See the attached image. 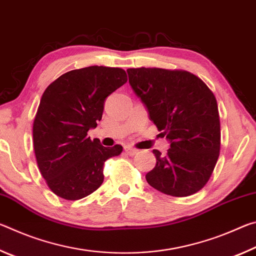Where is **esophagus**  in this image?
I'll return each instance as SVG.
<instances>
[{
  "instance_id": "1",
  "label": "esophagus",
  "mask_w": 256,
  "mask_h": 256,
  "mask_svg": "<svg viewBox=\"0 0 256 256\" xmlns=\"http://www.w3.org/2000/svg\"><path fill=\"white\" fill-rule=\"evenodd\" d=\"M124 151H125V154H128V156H134V154H136L138 150L132 148V146H124Z\"/></svg>"
}]
</instances>
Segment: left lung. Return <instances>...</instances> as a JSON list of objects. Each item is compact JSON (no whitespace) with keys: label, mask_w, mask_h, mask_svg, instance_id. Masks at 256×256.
I'll use <instances>...</instances> for the list:
<instances>
[{"label":"left lung","mask_w":256,"mask_h":256,"mask_svg":"<svg viewBox=\"0 0 256 256\" xmlns=\"http://www.w3.org/2000/svg\"><path fill=\"white\" fill-rule=\"evenodd\" d=\"M126 71L149 118L170 142L166 154L152 150L157 164L146 175V182L172 196L198 192L211 177L220 151V120L214 92L188 71L159 68Z\"/></svg>","instance_id":"obj_1"}]
</instances>
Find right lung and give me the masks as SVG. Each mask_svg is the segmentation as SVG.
Masks as SVG:
<instances>
[{"label": "right lung", "instance_id": "1", "mask_svg": "<svg viewBox=\"0 0 256 256\" xmlns=\"http://www.w3.org/2000/svg\"><path fill=\"white\" fill-rule=\"evenodd\" d=\"M126 81L123 68L94 66L64 73L42 94L34 150L42 176L58 196L74 201L94 192L104 182V164L123 151L86 136L102 120L105 99Z\"/></svg>", "mask_w": 256, "mask_h": 256}]
</instances>
